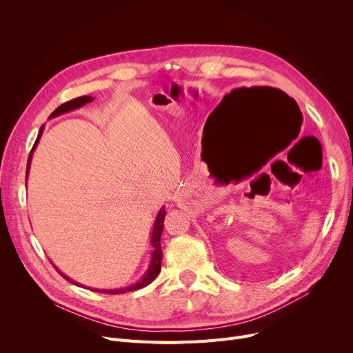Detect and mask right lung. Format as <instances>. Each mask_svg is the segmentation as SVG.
Instances as JSON below:
<instances>
[{"label":"right lung","instance_id":"obj_1","mask_svg":"<svg viewBox=\"0 0 353 353\" xmlns=\"http://www.w3.org/2000/svg\"><path fill=\"white\" fill-rule=\"evenodd\" d=\"M92 100H94V99L90 97V96H81V97H77V99H72V100H70V101H67V103L61 104L60 107L55 108V110L52 111V113H51L50 119H51V117H55V116H60V114H63V113H67V111H71V110H74V108H79V107L84 105L85 103H90V101H92ZM41 134H43V127L40 128L39 137H37V140H35V143H34V145H32V148H31V153H32V150L35 148V144L39 143V140H40ZM30 160H31V154L28 156L27 173H28V167H30ZM164 216H165V210H164V209H161V210H160V213H159V216H157V219H156L154 229H153V234H152V245H153V248H154L153 257H152V265H150V268H148V270H147V273L144 274L143 279H141L140 282H137V283L132 285V286H128V288L114 289V290H100V289H94V292H101V293H107V294H120V293H125V292H130V290H137V289L145 288L147 285H150V283L156 279L157 274L160 273V269H161V259H163L161 245H160V237H161L163 228H164ZM55 270H57V272L64 277L65 281H68V282L74 283L71 279H68V277H67L65 274H63L57 268H55ZM74 285H77V283H74Z\"/></svg>","mask_w":353,"mask_h":353}]
</instances>
